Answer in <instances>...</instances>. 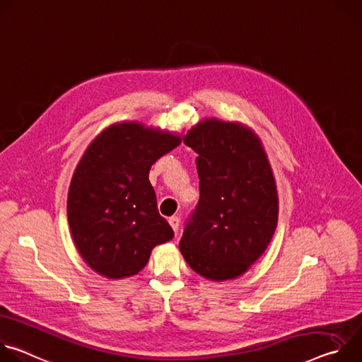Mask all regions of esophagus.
<instances>
[{"label":"esophagus","mask_w":362,"mask_h":362,"mask_svg":"<svg viewBox=\"0 0 362 362\" xmlns=\"http://www.w3.org/2000/svg\"><path fill=\"white\" fill-rule=\"evenodd\" d=\"M169 223H170L172 229L175 232H177L179 230V225H180V218L179 216H172V218H169Z\"/></svg>","instance_id":"obj_1"}]
</instances>
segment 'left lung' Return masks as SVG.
<instances>
[{
  "label": "left lung",
  "mask_w": 362,
  "mask_h": 362,
  "mask_svg": "<svg viewBox=\"0 0 362 362\" xmlns=\"http://www.w3.org/2000/svg\"><path fill=\"white\" fill-rule=\"evenodd\" d=\"M196 158L200 197L180 252L211 281L245 274L268 247L278 225V193L261 140L240 123L206 119L185 136Z\"/></svg>",
  "instance_id": "obj_1"
}]
</instances>
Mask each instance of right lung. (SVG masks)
Returning <instances> with one entry per match:
<instances>
[{
    "mask_svg": "<svg viewBox=\"0 0 362 362\" xmlns=\"http://www.w3.org/2000/svg\"><path fill=\"white\" fill-rule=\"evenodd\" d=\"M180 141L177 134L124 122L87 147L70 183L67 216L76 247L98 275H136L151 249L175 236L158 211L148 170Z\"/></svg>",
    "mask_w": 362,
    "mask_h": 362,
    "instance_id": "obj_1",
    "label": "right lung"
}]
</instances>
